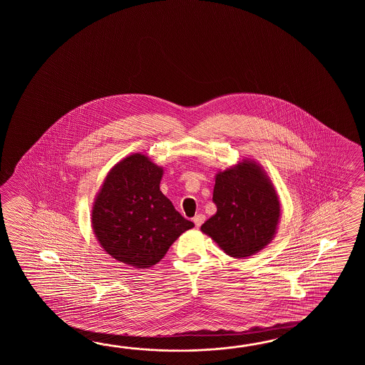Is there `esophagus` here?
Instances as JSON below:
<instances>
[{
    "instance_id": "obj_1",
    "label": "esophagus",
    "mask_w": 365,
    "mask_h": 365,
    "mask_svg": "<svg viewBox=\"0 0 365 365\" xmlns=\"http://www.w3.org/2000/svg\"><path fill=\"white\" fill-rule=\"evenodd\" d=\"M205 219H206V217H205L203 214H198V215H195V217H193V222L195 227H201L202 223L205 222Z\"/></svg>"
}]
</instances>
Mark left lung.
Listing matches in <instances>:
<instances>
[{"mask_svg": "<svg viewBox=\"0 0 365 365\" xmlns=\"http://www.w3.org/2000/svg\"><path fill=\"white\" fill-rule=\"evenodd\" d=\"M212 202L217 214L202 225L201 231L228 256H252L272 240L279 222V200L256 163L245 160L219 172Z\"/></svg>", "mask_w": 365, "mask_h": 365, "instance_id": "left-lung-1", "label": "left lung"}]
</instances>
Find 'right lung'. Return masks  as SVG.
<instances>
[{
    "label": "right lung",
    "mask_w": 365,
    "mask_h": 365,
    "mask_svg": "<svg viewBox=\"0 0 365 365\" xmlns=\"http://www.w3.org/2000/svg\"><path fill=\"white\" fill-rule=\"evenodd\" d=\"M163 170L140 154L109 172L93 209V232L104 250L137 269L156 264L186 230L193 228L160 192Z\"/></svg>",
    "instance_id": "add662e5"
}]
</instances>
